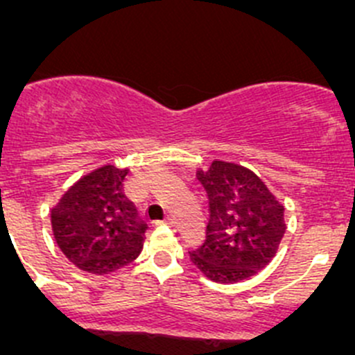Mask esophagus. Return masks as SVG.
Wrapping results in <instances>:
<instances>
[{
    "label": "esophagus",
    "instance_id": "obj_1",
    "mask_svg": "<svg viewBox=\"0 0 355 355\" xmlns=\"http://www.w3.org/2000/svg\"><path fill=\"white\" fill-rule=\"evenodd\" d=\"M164 224L169 227H173V230H176L178 227V220L174 219V217H166V219H164Z\"/></svg>",
    "mask_w": 355,
    "mask_h": 355
}]
</instances>
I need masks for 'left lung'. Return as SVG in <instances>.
Masks as SVG:
<instances>
[{"label":"left lung","instance_id":"1","mask_svg":"<svg viewBox=\"0 0 355 355\" xmlns=\"http://www.w3.org/2000/svg\"><path fill=\"white\" fill-rule=\"evenodd\" d=\"M196 179L209 200L205 240L189 252L193 264L216 283H236L271 262L285 234L282 203L252 171L214 160Z\"/></svg>","mask_w":355,"mask_h":355}]
</instances>
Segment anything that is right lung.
<instances>
[{
  "label": "right lung",
  "mask_w": 355,
  "mask_h": 355,
  "mask_svg": "<svg viewBox=\"0 0 355 355\" xmlns=\"http://www.w3.org/2000/svg\"><path fill=\"white\" fill-rule=\"evenodd\" d=\"M125 169L105 166L76 182L51 210L60 250L79 269L108 275L139 255L146 223L124 195Z\"/></svg>",
  "instance_id": "obj_1"
}]
</instances>
